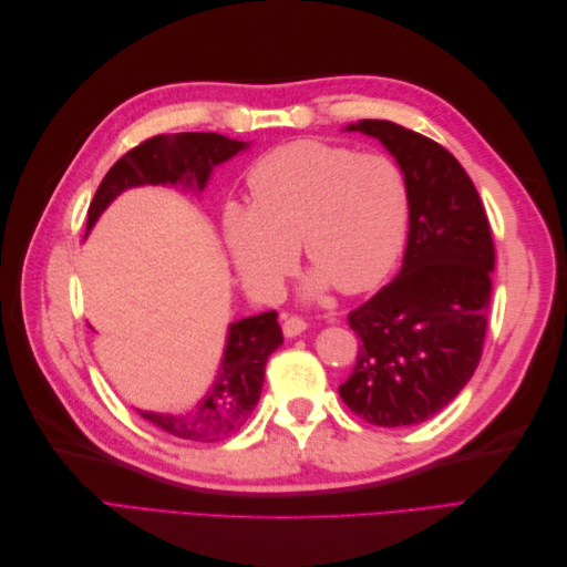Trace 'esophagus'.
Returning a JSON list of instances; mask_svg holds the SVG:
<instances>
[{
    "label": "esophagus",
    "mask_w": 567,
    "mask_h": 567,
    "mask_svg": "<svg viewBox=\"0 0 567 567\" xmlns=\"http://www.w3.org/2000/svg\"><path fill=\"white\" fill-rule=\"evenodd\" d=\"M305 329H307V321H305L302 317H296V315L284 317V333H286L288 338L300 336Z\"/></svg>",
    "instance_id": "34e87169"
}]
</instances>
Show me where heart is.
<instances>
[{"instance_id":"obj_1","label":"heart","mask_w":567,"mask_h":567,"mask_svg":"<svg viewBox=\"0 0 567 567\" xmlns=\"http://www.w3.org/2000/svg\"><path fill=\"white\" fill-rule=\"evenodd\" d=\"M252 208L229 203L221 227L241 279L277 293L298 248L319 271L312 290L367 293L388 279L406 246L411 194L385 153L319 140L269 151L248 175Z\"/></svg>"}]
</instances>
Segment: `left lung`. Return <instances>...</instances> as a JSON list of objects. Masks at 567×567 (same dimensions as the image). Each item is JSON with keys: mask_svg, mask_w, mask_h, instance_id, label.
Segmentation results:
<instances>
[{"mask_svg": "<svg viewBox=\"0 0 567 567\" xmlns=\"http://www.w3.org/2000/svg\"><path fill=\"white\" fill-rule=\"evenodd\" d=\"M404 169L411 194L402 269L348 315L362 340L338 388L371 425H416L471 381L483 357L492 300L494 241L466 169L427 136L390 120H359Z\"/></svg>", "mask_w": 567, "mask_h": 567, "instance_id": "left-lung-1", "label": "left lung"}]
</instances>
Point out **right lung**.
<instances>
[{
    "mask_svg": "<svg viewBox=\"0 0 567 567\" xmlns=\"http://www.w3.org/2000/svg\"><path fill=\"white\" fill-rule=\"evenodd\" d=\"M246 146V142H236L215 132L151 136L140 146L130 148L101 179L87 210V229H92L96 217L125 188L142 184H196L203 188L215 165L229 161ZM281 342L284 333L277 312H265L231 323L225 359H221L208 398L177 416L153 414V411H140V414L163 427L165 433L182 440L217 442L229 437L248 421L250 411L260 400L265 364Z\"/></svg>",
    "mask_w": 567,
    "mask_h": 567,
    "instance_id": "obj_1",
    "label": "right lung"
}]
</instances>
